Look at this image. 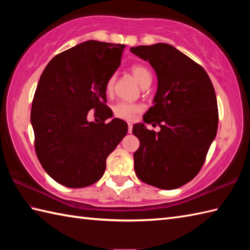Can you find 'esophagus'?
Here are the masks:
<instances>
[{"label":"esophagus","instance_id":"esophagus-1","mask_svg":"<svg viewBox=\"0 0 250 250\" xmlns=\"http://www.w3.org/2000/svg\"><path fill=\"white\" fill-rule=\"evenodd\" d=\"M132 129H133V125L128 124V132H129V133H132Z\"/></svg>","mask_w":250,"mask_h":250}]
</instances>
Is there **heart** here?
I'll use <instances>...</instances> for the list:
<instances>
[{"mask_svg": "<svg viewBox=\"0 0 250 250\" xmlns=\"http://www.w3.org/2000/svg\"><path fill=\"white\" fill-rule=\"evenodd\" d=\"M131 72L133 74V76L135 77L137 83L141 84V87L145 86V84L148 83H151V74L147 67L136 64L131 67ZM115 81H116L115 75L110 76L108 78L105 87L106 92L107 93H110L113 91L114 86H115ZM141 109L142 107L139 104L130 103V102H119L113 107L114 115L117 117V118L124 119V120H133L135 118L136 114L139 113V111H141Z\"/></svg>", "mask_w": 250, "mask_h": 250, "instance_id": "1", "label": "heart"}]
</instances>
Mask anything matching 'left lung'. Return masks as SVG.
<instances>
[{
  "label": "left lung",
  "mask_w": 250,
  "mask_h": 250,
  "mask_svg": "<svg viewBox=\"0 0 250 250\" xmlns=\"http://www.w3.org/2000/svg\"><path fill=\"white\" fill-rule=\"evenodd\" d=\"M130 50L149 62L157 74L153 106L143 120L162 128L155 132L145 124L133 125L141 144L133 155L135 173L153 187L179 188L200 172L217 134L213 83L203 67L172 45L158 43Z\"/></svg>",
  "instance_id": "obj_1"
}]
</instances>
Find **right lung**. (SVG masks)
Returning a JSON list of instances; mask_svg holds the SVG:
<instances>
[{
	"mask_svg": "<svg viewBox=\"0 0 250 250\" xmlns=\"http://www.w3.org/2000/svg\"><path fill=\"white\" fill-rule=\"evenodd\" d=\"M125 45L87 41L52 58L42 73L31 108L35 151L46 173L68 188L97 183L106 158L128 132L106 105V83ZM94 108L101 123L87 120Z\"/></svg>",
	"mask_w": 250,
	"mask_h": 250,
	"instance_id": "right-lung-1",
	"label": "right lung"
}]
</instances>
